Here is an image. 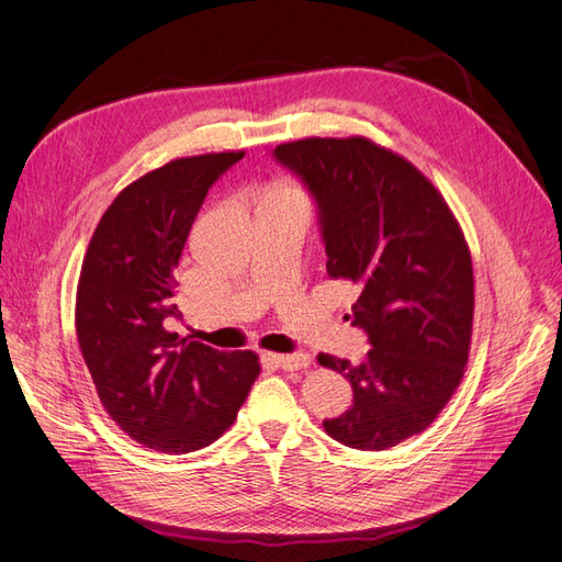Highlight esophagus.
Returning <instances> with one entry per match:
<instances>
[{
  "label": "esophagus",
  "instance_id": "obj_1",
  "mask_svg": "<svg viewBox=\"0 0 562 562\" xmlns=\"http://www.w3.org/2000/svg\"><path fill=\"white\" fill-rule=\"evenodd\" d=\"M274 359H277L279 368H283V370H302V368H307L312 363V356L310 353H302V351L274 356Z\"/></svg>",
  "mask_w": 562,
  "mask_h": 562
}]
</instances>
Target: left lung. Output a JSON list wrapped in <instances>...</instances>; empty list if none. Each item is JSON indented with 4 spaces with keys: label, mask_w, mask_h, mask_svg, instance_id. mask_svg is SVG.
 <instances>
[{
    "label": "left lung",
    "mask_w": 562,
    "mask_h": 562,
    "mask_svg": "<svg viewBox=\"0 0 562 562\" xmlns=\"http://www.w3.org/2000/svg\"><path fill=\"white\" fill-rule=\"evenodd\" d=\"M316 201L328 274L361 288L351 326L366 361L318 353L353 403L323 419L337 443L386 450L422 434L462 382L473 326L471 252L446 199L417 168L361 135L274 149Z\"/></svg>",
    "instance_id": "left-lung-1"
}]
</instances>
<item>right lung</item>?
<instances>
[{"label":"right lung","instance_id":"1","mask_svg":"<svg viewBox=\"0 0 562 562\" xmlns=\"http://www.w3.org/2000/svg\"><path fill=\"white\" fill-rule=\"evenodd\" d=\"M244 159L168 161L131 182L100 217L77 285V339L110 417L140 446L184 454L236 419L260 375L252 351H217L168 330L176 269L213 182Z\"/></svg>","mask_w":562,"mask_h":562}]
</instances>
